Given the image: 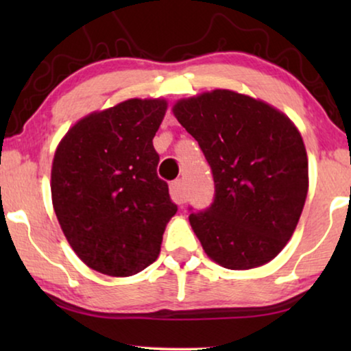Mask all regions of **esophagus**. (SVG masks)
I'll return each mask as SVG.
<instances>
[{"label":"esophagus","instance_id":"esophagus-1","mask_svg":"<svg viewBox=\"0 0 351 351\" xmlns=\"http://www.w3.org/2000/svg\"><path fill=\"white\" fill-rule=\"evenodd\" d=\"M171 196L177 204H184L185 203L186 195H185V189H184V182H182V180L172 182V184H171Z\"/></svg>","mask_w":351,"mask_h":351}]
</instances>
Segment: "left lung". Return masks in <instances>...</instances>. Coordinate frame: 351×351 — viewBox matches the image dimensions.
Listing matches in <instances>:
<instances>
[{
  "label": "left lung",
  "instance_id": "1",
  "mask_svg": "<svg viewBox=\"0 0 351 351\" xmlns=\"http://www.w3.org/2000/svg\"><path fill=\"white\" fill-rule=\"evenodd\" d=\"M172 113L198 141L215 184L190 225L204 252L228 270L273 261L299 223L308 193V158L285 113L230 89L177 100Z\"/></svg>",
  "mask_w": 351,
  "mask_h": 351
}]
</instances>
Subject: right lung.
Segmentation results:
<instances>
[{
  "label": "right lung",
  "mask_w": 351,
  "mask_h": 351,
  "mask_svg": "<svg viewBox=\"0 0 351 351\" xmlns=\"http://www.w3.org/2000/svg\"><path fill=\"white\" fill-rule=\"evenodd\" d=\"M166 110V99H128L86 114L56 148L52 208L76 256L104 275L155 262L177 213L153 148Z\"/></svg>",
  "instance_id": "1"
}]
</instances>
